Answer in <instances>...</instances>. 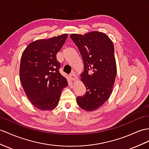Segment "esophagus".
Masks as SVG:
<instances>
[{"mask_svg":"<svg viewBox=\"0 0 149 149\" xmlns=\"http://www.w3.org/2000/svg\"><path fill=\"white\" fill-rule=\"evenodd\" d=\"M77 76H76V74H74V72H71V73L70 74V78L71 79V80L72 81H74L77 79Z\"/></svg>","mask_w":149,"mask_h":149,"instance_id":"esophagus-1","label":"esophagus"}]
</instances>
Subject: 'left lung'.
Here are the masks:
<instances>
[{"label":"left lung","mask_w":149,"mask_h":149,"mask_svg":"<svg viewBox=\"0 0 149 149\" xmlns=\"http://www.w3.org/2000/svg\"><path fill=\"white\" fill-rule=\"evenodd\" d=\"M70 37L84 64L80 77L86 90L85 95L77 97V102L85 111L96 110L109 98L116 77L113 43L106 34L99 31L71 34Z\"/></svg>","instance_id":"8db88e82"}]
</instances>
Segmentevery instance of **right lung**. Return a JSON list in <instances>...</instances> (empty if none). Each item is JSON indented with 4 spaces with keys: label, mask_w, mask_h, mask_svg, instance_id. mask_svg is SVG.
<instances>
[{
    "label": "right lung",
    "mask_w": 149,
    "mask_h": 149,
    "mask_svg": "<svg viewBox=\"0 0 149 149\" xmlns=\"http://www.w3.org/2000/svg\"><path fill=\"white\" fill-rule=\"evenodd\" d=\"M67 34L31 42L21 56L19 76L24 91L36 107L50 111L59 104L62 90L68 85L60 73L57 53L62 48Z\"/></svg>",
    "instance_id": "obj_1"
}]
</instances>
